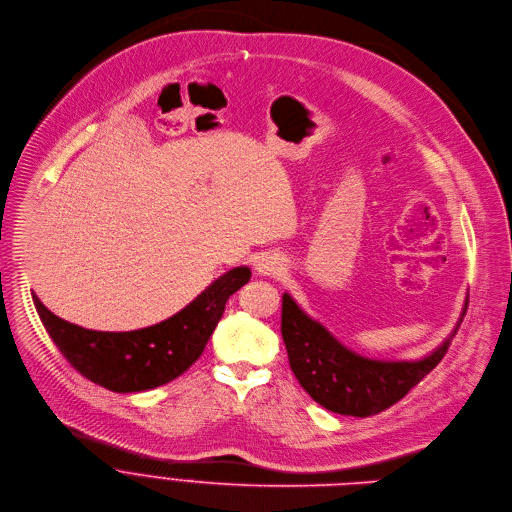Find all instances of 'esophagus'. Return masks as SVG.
Listing matches in <instances>:
<instances>
[{
	"mask_svg": "<svg viewBox=\"0 0 512 512\" xmlns=\"http://www.w3.org/2000/svg\"><path fill=\"white\" fill-rule=\"evenodd\" d=\"M284 269V263L277 257H263L257 261V271L261 275H275Z\"/></svg>",
	"mask_w": 512,
	"mask_h": 512,
	"instance_id": "1",
	"label": "esophagus"
}]
</instances>
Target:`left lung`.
Masks as SVG:
<instances>
[{
	"label": "left lung",
	"mask_w": 512,
	"mask_h": 512,
	"mask_svg": "<svg viewBox=\"0 0 512 512\" xmlns=\"http://www.w3.org/2000/svg\"><path fill=\"white\" fill-rule=\"evenodd\" d=\"M466 308L468 302L463 304L459 322L466 316ZM459 322L423 359L382 361L347 349L318 320L310 318L290 294L282 298V337L300 386L327 410L359 418L390 408L433 371L447 353Z\"/></svg>",
	"instance_id": "1"
}]
</instances>
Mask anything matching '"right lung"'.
<instances>
[{
	"instance_id": "1",
	"label": "right lung",
	"mask_w": 512,
	"mask_h": 512,
	"mask_svg": "<svg viewBox=\"0 0 512 512\" xmlns=\"http://www.w3.org/2000/svg\"><path fill=\"white\" fill-rule=\"evenodd\" d=\"M249 280V267L230 269L171 318L128 333L77 327L53 314L36 294L32 300L46 333L81 376L112 392L128 394L153 390L181 376L202 355L226 300Z\"/></svg>"
}]
</instances>
